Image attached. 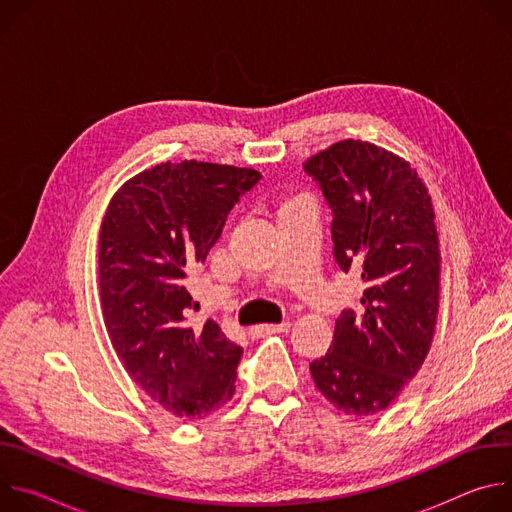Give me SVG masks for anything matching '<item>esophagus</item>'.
I'll return each instance as SVG.
<instances>
[{"instance_id":"34e87169","label":"esophagus","mask_w":512,"mask_h":512,"mask_svg":"<svg viewBox=\"0 0 512 512\" xmlns=\"http://www.w3.org/2000/svg\"><path fill=\"white\" fill-rule=\"evenodd\" d=\"M289 322H281V324H257L251 328L253 336H267V334H275V332H287L289 330Z\"/></svg>"}]
</instances>
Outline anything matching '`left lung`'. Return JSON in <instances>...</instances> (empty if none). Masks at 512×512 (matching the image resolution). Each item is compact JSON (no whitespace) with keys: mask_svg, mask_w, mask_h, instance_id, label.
<instances>
[{"mask_svg":"<svg viewBox=\"0 0 512 512\" xmlns=\"http://www.w3.org/2000/svg\"><path fill=\"white\" fill-rule=\"evenodd\" d=\"M332 212L334 257L364 294L336 320L330 350L310 364L342 413L391 407L425 362L440 314L442 253L425 184L401 156L342 139L304 162Z\"/></svg>","mask_w":512,"mask_h":512,"instance_id":"1","label":"left lung"}]
</instances>
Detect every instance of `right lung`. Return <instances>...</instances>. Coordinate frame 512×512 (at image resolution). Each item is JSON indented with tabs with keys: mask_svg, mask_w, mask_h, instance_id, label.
Masks as SVG:
<instances>
[{
	"mask_svg": "<svg viewBox=\"0 0 512 512\" xmlns=\"http://www.w3.org/2000/svg\"><path fill=\"white\" fill-rule=\"evenodd\" d=\"M259 180L253 168L164 162L129 178L105 210L97 261L107 334L133 383L176 417H206L235 395L243 348L210 318L186 324L196 304L184 279Z\"/></svg>",
	"mask_w": 512,
	"mask_h": 512,
	"instance_id": "1",
	"label": "right lung"
}]
</instances>
